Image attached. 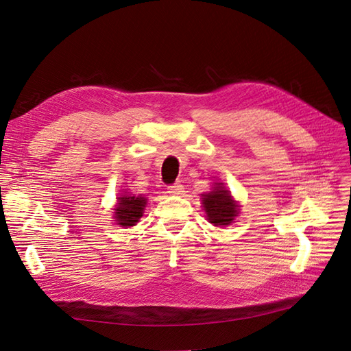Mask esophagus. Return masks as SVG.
I'll use <instances>...</instances> for the list:
<instances>
[{"label": "esophagus", "mask_w": 351, "mask_h": 351, "mask_svg": "<svg viewBox=\"0 0 351 351\" xmlns=\"http://www.w3.org/2000/svg\"><path fill=\"white\" fill-rule=\"evenodd\" d=\"M167 190H168V193H170V195L177 196V195H181V193H183L184 187H183V184L174 183V184H171V186H168V187H167Z\"/></svg>", "instance_id": "obj_1"}]
</instances>
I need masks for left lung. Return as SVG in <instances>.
I'll use <instances>...</instances> for the list:
<instances>
[{
    "label": "left lung",
    "mask_w": 351,
    "mask_h": 351,
    "mask_svg": "<svg viewBox=\"0 0 351 351\" xmlns=\"http://www.w3.org/2000/svg\"><path fill=\"white\" fill-rule=\"evenodd\" d=\"M202 203L208 221L215 226H226L234 222L239 213V204L231 196L223 183H215L212 191L202 195Z\"/></svg>",
    "instance_id": "8db88e82"
}]
</instances>
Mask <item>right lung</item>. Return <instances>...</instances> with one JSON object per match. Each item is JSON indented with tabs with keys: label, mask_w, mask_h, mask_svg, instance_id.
Returning <instances> with one entry per match:
<instances>
[{
	"label": "right lung",
	"mask_w": 351,
	"mask_h": 351,
	"mask_svg": "<svg viewBox=\"0 0 351 351\" xmlns=\"http://www.w3.org/2000/svg\"><path fill=\"white\" fill-rule=\"evenodd\" d=\"M145 206H147V199L142 195L135 196L129 195V193H123V195H120V197H117V204L114 208L113 217L120 226H135L139 222L141 216L143 215Z\"/></svg>",
	"instance_id": "1"
}]
</instances>
